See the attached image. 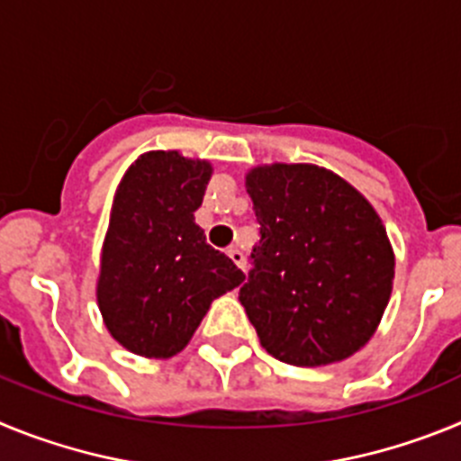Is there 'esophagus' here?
Returning a JSON list of instances; mask_svg holds the SVG:
<instances>
[{
  "instance_id": "34e87169",
  "label": "esophagus",
  "mask_w": 461,
  "mask_h": 461,
  "mask_svg": "<svg viewBox=\"0 0 461 461\" xmlns=\"http://www.w3.org/2000/svg\"><path fill=\"white\" fill-rule=\"evenodd\" d=\"M228 256H230V260H233L235 266L240 267V270H247V256L242 254V251L240 249H228Z\"/></svg>"
}]
</instances>
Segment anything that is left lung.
Returning <instances> with one entry per match:
<instances>
[{
	"label": "left lung",
	"mask_w": 461,
	"mask_h": 461,
	"mask_svg": "<svg viewBox=\"0 0 461 461\" xmlns=\"http://www.w3.org/2000/svg\"><path fill=\"white\" fill-rule=\"evenodd\" d=\"M260 240L240 303L260 346L295 367L360 351L388 307L394 254L381 217L357 189L312 164L247 173Z\"/></svg>",
	"instance_id": "1"
}]
</instances>
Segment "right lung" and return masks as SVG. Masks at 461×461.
Returning a JSON list of instances; mask_svg holds the SVG:
<instances>
[{
  "label": "right lung",
  "mask_w": 461,
  "mask_h": 461,
  "mask_svg": "<svg viewBox=\"0 0 461 461\" xmlns=\"http://www.w3.org/2000/svg\"><path fill=\"white\" fill-rule=\"evenodd\" d=\"M210 177L207 161L157 149L131 164L117 186L96 300L113 339L136 356L180 353L212 300L244 281L195 223Z\"/></svg>",
  "instance_id": "1"
}]
</instances>
